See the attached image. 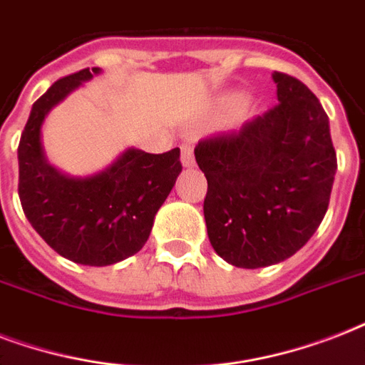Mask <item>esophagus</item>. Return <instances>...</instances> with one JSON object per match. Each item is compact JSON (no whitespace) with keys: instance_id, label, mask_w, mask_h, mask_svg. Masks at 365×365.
I'll return each mask as SVG.
<instances>
[{"instance_id":"1","label":"esophagus","mask_w":365,"mask_h":365,"mask_svg":"<svg viewBox=\"0 0 365 365\" xmlns=\"http://www.w3.org/2000/svg\"><path fill=\"white\" fill-rule=\"evenodd\" d=\"M182 149V165L183 166H193L195 165V157H193V148L189 143H182L180 145Z\"/></svg>"}]
</instances>
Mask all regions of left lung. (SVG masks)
<instances>
[{
	"label": "left lung",
	"instance_id": "8db88e82",
	"mask_svg": "<svg viewBox=\"0 0 365 365\" xmlns=\"http://www.w3.org/2000/svg\"><path fill=\"white\" fill-rule=\"evenodd\" d=\"M278 104L195 148L212 248L235 267L288 259L322 223L337 170L329 121L307 85L274 71Z\"/></svg>",
	"mask_w": 365,
	"mask_h": 365
}]
</instances>
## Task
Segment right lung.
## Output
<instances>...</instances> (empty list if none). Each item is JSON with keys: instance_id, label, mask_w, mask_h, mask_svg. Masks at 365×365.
I'll use <instances>...</instances> for the list:
<instances>
[{"instance_id": "add662e5", "label": "right lung", "mask_w": 365, "mask_h": 365, "mask_svg": "<svg viewBox=\"0 0 365 365\" xmlns=\"http://www.w3.org/2000/svg\"><path fill=\"white\" fill-rule=\"evenodd\" d=\"M96 73L100 68H85L62 77L31 106L19 143V197L31 227L54 252L73 263L104 267L148 242L182 163L178 148L159 155L130 148L88 178L66 176L48 165L41 145L45 117Z\"/></svg>"}]
</instances>
